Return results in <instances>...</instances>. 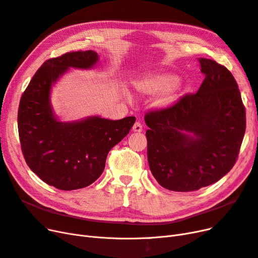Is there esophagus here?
<instances>
[{"instance_id": "34e87169", "label": "esophagus", "mask_w": 258, "mask_h": 258, "mask_svg": "<svg viewBox=\"0 0 258 258\" xmlns=\"http://www.w3.org/2000/svg\"><path fill=\"white\" fill-rule=\"evenodd\" d=\"M133 131L135 133H141L142 132V124L140 122H135L134 125H133Z\"/></svg>"}]
</instances>
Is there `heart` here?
<instances>
[{
	"mask_svg": "<svg viewBox=\"0 0 258 258\" xmlns=\"http://www.w3.org/2000/svg\"><path fill=\"white\" fill-rule=\"evenodd\" d=\"M177 78L170 73H158L142 76L134 82L135 89L144 94L163 93L159 99L160 105H170L175 100Z\"/></svg>",
	"mask_w": 258,
	"mask_h": 258,
	"instance_id": "obj_1",
	"label": "heart"
}]
</instances>
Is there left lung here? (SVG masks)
Masks as SVG:
<instances>
[{
	"label": "left lung",
	"mask_w": 258,
	"mask_h": 258,
	"mask_svg": "<svg viewBox=\"0 0 258 258\" xmlns=\"http://www.w3.org/2000/svg\"><path fill=\"white\" fill-rule=\"evenodd\" d=\"M205 79L163 109L146 113L148 161L160 186L188 192L212 185L236 164L245 132V109L233 74L200 58Z\"/></svg>",
	"instance_id": "obj_1"
}]
</instances>
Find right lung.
I'll list each match as a JSON object with an SVG mask.
<instances>
[{"instance_id": "obj_1", "label": "right lung", "mask_w": 258, "mask_h": 258, "mask_svg": "<svg viewBox=\"0 0 258 258\" xmlns=\"http://www.w3.org/2000/svg\"><path fill=\"white\" fill-rule=\"evenodd\" d=\"M98 59V54L90 50L47 59L19 104L18 131L26 164L44 183L57 189H80L95 182L103 173L108 152L136 121L135 117L114 121L89 117L67 123L55 118L50 103L52 84L70 67L90 69Z\"/></svg>"}]
</instances>
